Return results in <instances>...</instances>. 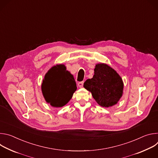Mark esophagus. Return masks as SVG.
<instances>
[{"label": "esophagus", "instance_id": "1", "mask_svg": "<svg viewBox=\"0 0 158 158\" xmlns=\"http://www.w3.org/2000/svg\"><path fill=\"white\" fill-rule=\"evenodd\" d=\"M84 81H81V82H78V86L79 87H82V86H83V85H84Z\"/></svg>", "mask_w": 158, "mask_h": 158}]
</instances>
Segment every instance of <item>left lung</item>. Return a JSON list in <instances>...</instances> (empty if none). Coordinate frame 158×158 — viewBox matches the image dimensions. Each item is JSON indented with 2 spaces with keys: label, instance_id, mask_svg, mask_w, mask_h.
<instances>
[{
  "label": "left lung",
  "instance_id": "obj_1",
  "mask_svg": "<svg viewBox=\"0 0 158 158\" xmlns=\"http://www.w3.org/2000/svg\"><path fill=\"white\" fill-rule=\"evenodd\" d=\"M84 87L91 92L93 98L102 107L114 106L121 98L123 82L119 75L107 64H98L92 79H87Z\"/></svg>",
  "mask_w": 158,
  "mask_h": 158
}]
</instances>
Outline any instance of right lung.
<instances>
[{"label":"right lung","mask_w":158,"mask_h":158,"mask_svg":"<svg viewBox=\"0 0 158 158\" xmlns=\"http://www.w3.org/2000/svg\"><path fill=\"white\" fill-rule=\"evenodd\" d=\"M76 89L73 76L62 64L52 67L45 76L42 84L45 99L52 106L57 107L68 102Z\"/></svg>","instance_id":"add662e5"}]
</instances>
